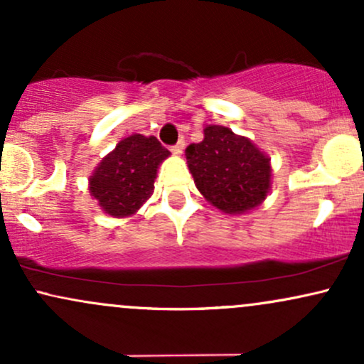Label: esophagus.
Here are the masks:
<instances>
[{"label": "esophagus", "instance_id": "34e87169", "mask_svg": "<svg viewBox=\"0 0 364 364\" xmlns=\"http://www.w3.org/2000/svg\"><path fill=\"white\" fill-rule=\"evenodd\" d=\"M183 150H185V140H179L174 147H171V152H173L174 156H181Z\"/></svg>", "mask_w": 364, "mask_h": 364}]
</instances>
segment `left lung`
<instances>
[{"label": "left lung", "mask_w": 364, "mask_h": 364, "mask_svg": "<svg viewBox=\"0 0 364 364\" xmlns=\"http://www.w3.org/2000/svg\"><path fill=\"white\" fill-rule=\"evenodd\" d=\"M185 156L200 193L224 214L260 207L272 186L270 157L228 127L208 124L203 140L191 144Z\"/></svg>", "instance_id": "left-lung-1"}]
</instances>
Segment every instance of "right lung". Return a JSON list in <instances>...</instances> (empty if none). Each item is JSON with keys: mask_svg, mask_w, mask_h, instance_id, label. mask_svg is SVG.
<instances>
[{"mask_svg": "<svg viewBox=\"0 0 364 364\" xmlns=\"http://www.w3.org/2000/svg\"><path fill=\"white\" fill-rule=\"evenodd\" d=\"M169 156L156 136L133 133L102 157L89 178V193L104 214L116 219L136 214L154 193L159 166Z\"/></svg>", "mask_w": 364, "mask_h": 364, "instance_id": "right-lung-1", "label": "right lung"}]
</instances>
